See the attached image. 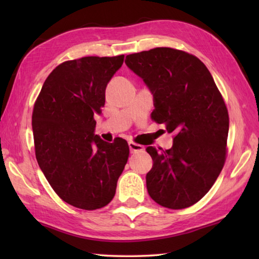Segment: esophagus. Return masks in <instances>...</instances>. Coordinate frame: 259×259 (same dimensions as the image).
Listing matches in <instances>:
<instances>
[{
  "instance_id": "esophagus-1",
  "label": "esophagus",
  "mask_w": 259,
  "mask_h": 259,
  "mask_svg": "<svg viewBox=\"0 0 259 259\" xmlns=\"http://www.w3.org/2000/svg\"><path fill=\"white\" fill-rule=\"evenodd\" d=\"M128 145H129V148H130V152H131V153L140 152V151L144 150V146L139 145V144H136V143H134V142H129Z\"/></svg>"
}]
</instances>
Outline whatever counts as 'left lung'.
<instances>
[{"label":"left lung","mask_w":259,"mask_h":259,"mask_svg":"<svg viewBox=\"0 0 259 259\" xmlns=\"http://www.w3.org/2000/svg\"><path fill=\"white\" fill-rule=\"evenodd\" d=\"M154 98L152 119L174 133L170 150L148 146L151 198L169 209L188 208L207 194L226 160L229 112L209 69L198 57L154 48L125 57Z\"/></svg>","instance_id":"8db88e82"}]
</instances>
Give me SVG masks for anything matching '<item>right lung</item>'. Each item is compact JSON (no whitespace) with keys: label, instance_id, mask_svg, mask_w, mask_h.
<instances>
[{"label":"right lung","instance_id":"add662e5","mask_svg":"<svg viewBox=\"0 0 259 259\" xmlns=\"http://www.w3.org/2000/svg\"><path fill=\"white\" fill-rule=\"evenodd\" d=\"M124 56L64 61L43 83L34 104L35 156L47 181L73 207L96 210L111 202L129 157L128 143L95 135L94 115Z\"/></svg>","mask_w":259,"mask_h":259}]
</instances>
